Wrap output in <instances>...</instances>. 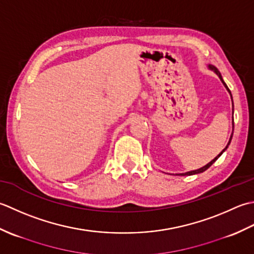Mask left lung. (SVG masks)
<instances>
[{
  "instance_id": "8db88e82",
  "label": "left lung",
  "mask_w": 254,
  "mask_h": 254,
  "mask_svg": "<svg viewBox=\"0 0 254 254\" xmlns=\"http://www.w3.org/2000/svg\"><path fill=\"white\" fill-rule=\"evenodd\" d=\"M208 68L210 69V70H213L214 72H215V73L217 74V75H218L219 76V79L221 80V82H222V83H224V85H225V87H226V89H227V91H228L229 93H230V95H231V92H230V90L228 89V86H227V84L225 83V81L224 80H222V76H221V74H220V72L218 71V69H217V68H215V66L214 65H208ZM231 100H232V96H231ZM232 108H234V102H232ZM232 111H234V110H232ZM232 114H234V112H232ZM232 125H234V124H232ZM232 134H234V131H232V133H231V136H230V139H229V142L228 143H227V146H226V148L224 149V150H222V151L218 154V156H217L215 159H213V160H211V161L209 162V163H207L206 165H205V167H203V168H200V169H198V170H194V171H190V172H186V173H182V174H179V175H193V174H197V173H201V172H204V171H206L207 169H208L209 167H210V165L211 164H213L215 161H216V160L217 159H218L220 156H221V154H222V152H225V150L227 149V148H228V146H229V144H230V141H231V139H232Z\"/></svg>"
}]
</instances>
